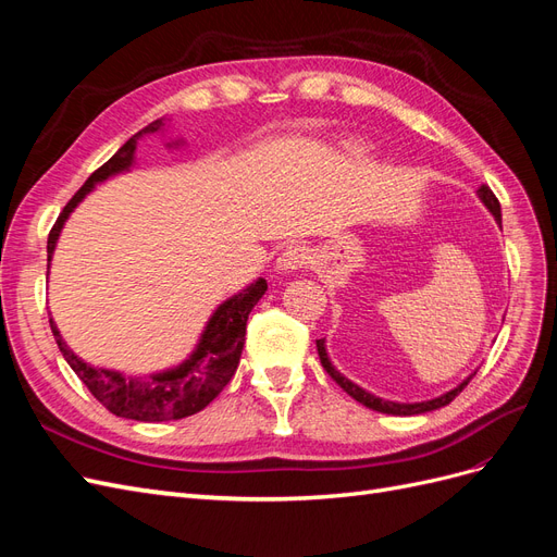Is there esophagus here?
Here are the masks:
<instances>
[{
  "instance_id": "esophagus-1",
  "label": "esophagus",
  "mask_w": 557,
  "mask_h": 557,
  "mask_svg": "<svg viewBox=\"0 0 557 557\" xmlns=\"http://www.w3.org/2000/svg\"><path fill=\"white\" fill-rule=\"evenodd\" d=\"M307 262H309V252L305 246H288L276 258V272L293 274V272H299V269H305Z\"/></svg>"
}]
</instances>
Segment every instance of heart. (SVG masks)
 <instances>
[{
    "label": "heart",
    "mask_w": 557,
    "mask_h": 557,
    "mask_svg": "<svg viewBox=\"0 0 557 557\" xmlns=\"http://www.w3.org/2000/svg\"><path fill=\"white\" fill-rule=\"evenodd\" d=\"M348 153H352V156H367V146H362V144H350V146H348Z\"/></svg>",
    "instance_id": "b5f03b06"
}]
</instances>
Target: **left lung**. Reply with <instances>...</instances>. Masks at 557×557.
<instances>
[{
    "instance_id": "1",
    "label": "left lung",
    "mask_w": 557,
    "mask_h": 557,
    "mask_svg": "<svg viewBox=\"0 0 557 557\" xmlns=\"http://www.w3.org/2000/svg\"><path fill=\"white\" fill-rule=\"evenodd\" d=\"M476 195H479V199L485 205V209L493 213L495 223L502 225V209H499V201H497V197L493 195V190L485 188V185H481V188L476 190ZM315 348H318L320 362H323V367L327 369V374H330L336 383H339L352 399H358L360 404H364L367 409H374V411L387 413V416H420V413L442 409V407H446V404H450L455 397H458V395L465 391V385L476 376V369H474V372H471L467 379H462L458 385L450 387V391H446L444 395L432 397V399H423V401H393V399H385V397H379V395H374V393L364 391V387H360L358 383H352L348 376H344V374L339 372V369H336V367L332 364V360H330V356H327V344H325V339H315Z\"/></svg>"
}]
</instances>
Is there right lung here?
I'll use <instances>...</instances> for the list:
<instances>
[{"instance_id": "right-lung-1", "label": "right lung", "mask_w": 557, "mask_h": 557, "mask_svg": "<svg viewBox=\"0 0 557 557\" xmlns=\"http://www.w3.org/2000/svg\"><path fill=\"white\" fill-rule=\"evenodd\" d=\"M160 132H164V117L134 134L129 141H125L115 150V156L109 162H104L86 183H83V188L70 199V205L64 207L58 223L48 234V269L50 260H53L62 227L70 221L74 209L95 190L97 183L127 174L132 166L137 164L139 141L144 137H150V134ZM164 146L170 150H176L185 146V139H172ZM264 293L267 281L260 276L248 283L239 293H234L232 297L221 301L209 315L207 325L201 330L188 358L178 362L176 367L160 369V372H150L144 376L123 374L117 372V369L88 364L66 346L53 318H50V330H53L58 348L66 364L74 369L76 376L86 383L88 391L102 401L111 413L129 420H139V423H162V420H178L201 411L230 383L234 372H237L244 350L248 313L262 299Z\"/></svg>"}]
</instances>
